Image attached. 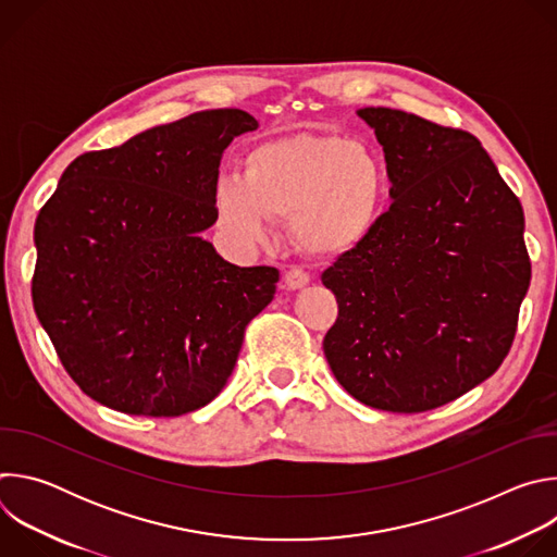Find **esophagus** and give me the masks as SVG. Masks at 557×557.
I'll return each instance as SVG.
<instances>
[{"mask_svg": "<svg viewBox=\"0 0 557 557\" xmlns=\"http://www.w3.org/2000/svg\"><path fill=\"white\" fill-rule=\"evenodd\" d=\"M308 282H310L308 273L301 271V269H297V267H295V269H288V271L284 273V288H286V290L304 288Z\"/></svg>", "mask_w": 557, "mask_h": 557, "instance_id": "obj_1", "label": "esophagus"}]
</instances>
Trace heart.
Returning a JSON list of instances; mask_svg holds the SVG:
<instances>
[{
  "label": "heart",
  "instance_id": "heart-1",
  "mask_svg": "<svg viewBox=\"0 0 557 557\" xmlns=\"http://www.w3.org/2000/svg\"><path fill=\"white\" fill-rule=\"evenodd\" d=\"M383 198L385 168L372 147L299 132L249 147L240 176L218 178L213 215L240 247L264 243L273 220H288L301 251L339 258L368 240Z\"/></svg>",
  "mask_w": 557,
  "mask_h": 557
}]
</instances>
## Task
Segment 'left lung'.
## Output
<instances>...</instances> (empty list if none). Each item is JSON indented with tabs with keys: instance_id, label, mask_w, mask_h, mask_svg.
Segmentation results:
<instances>
[{
	"instance_id": "obj_1",
	"label": "left lung",
	"mask_w": 557,
	"mask_h": 557,
	"mask_svg": "<svg viewBox=\"0 0 557 557\" xmlns=\"http://www.w3.org/2000/svg\"><path fill=\"white\" fill-rule=\"evenodd\" d=\"M383 145L392 205L322 273L335 379L385 412H428L505 361L531 282L524 213L473 134L392 108L357 112Z\"/></svg>"
}]
</instances>
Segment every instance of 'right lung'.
<instances>
[{"label": "right lung", "mask_w": 557, "mask_h": 557, "mask_svg": "<svg viewBox=\"0 0 557 557\" xmlns=\"http://www.w3.org/2000/svg\"><path fill=\"white\" fill-rule=\"evenodd\" d=\"M258 121L205 110L86 151L35 222L33 304L59 361L112 410L174 419L226 385L280 280L235 267L200 231L226 145Z\"/></svg>", "instance_id": "obj_1"}]
</instances>
